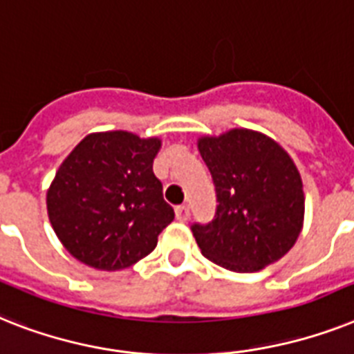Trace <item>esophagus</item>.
I'll return each mask as SVG.
<instances>
[{
	"mask_svg": "<svg viewBox=\"0 0 354 354\" xmlns=\"http://www.w3.org/2000/svg\"><path fill=\"white\" fill-rule=\"evenodd\" d=\"M189 216H191V211H189V207H187V205H178L176 207V220H180V222H187V220H189Z\"/></svg>",
	"mask_w": 354,
	"mask_h": 354,
	"instance_id": "1",
	"label": "esophagus"
}]
</instances>
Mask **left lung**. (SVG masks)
<instances>
[{
	"label": "left lung",
	"mask_w": 354,
	"mask_h": 354,
	"mask_svg": "<svg viewBox=\"0 0 354 354\" xmlns=\"http://www.w3.org/2000/svg\"><path fill=\"white\" fill-rule=\"evenodd\" d=\"M198 149L218 203L211 222L191 225L203 257L236 272L280 260L297 242L306 209L300 172L289 154L247 129L202 138Z\"/></svg>",
	"instance_id": "obj_1"
}]
</instances>
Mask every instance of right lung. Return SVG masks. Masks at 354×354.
I'll use <instances>...</instances> for the list:
<instances>
[{"instance_id": "add662e5", "label": "right lung", "mask_w": 354, "mask_h": 354, "mask_svg": "<svg viewBox=\"0 0 354 354\" xmlns=\"http://www.w3.org/2000/svg\"><path fill=\"white\" fill-rule=\"evenodd\" d=\"M160 140L125 131L88 134L47 192L48 220L59 242L83 263L118 271L154 251L174 220L152 172Z\"/></svg>"}]
</instances>
